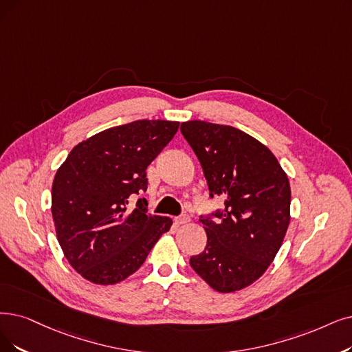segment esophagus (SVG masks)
<instances>
[{
    "mask_svg": "<svg viewBox=\"0 0 352 352\" xmlns=\"http://www.w3.org/2000/svg\"><path fill=\"white\" fill-rule=\"evenodd\" d=\"M189 222V217L188 215H182V217H176L175 218V223L176 225H184V223H188Z\"/></svg>",
    "mask_w": 352,
    "mask_h": 352,
    "instance_id": "34e87169",
    "label": "esophagus"
}]
</instances>
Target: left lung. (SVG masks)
I'll return each mask as SVG.
<instances>
[{
  "instance_id": "left-lung-1",
  "label": "left lung",
  "mask_w": 352,
  "mask_h": 352,
  "mask_svg": "<svg viewBox=\"0 0 352 352\" xmlns=\"http://www.w3.org/2000/svg\"><path fill=\"white\" fill-rule=\"evenodd\" d=\"M180 131L202 166L209 196L225 205L201 217L208 243L189 263L214 290H241L269 269L285 240L287 175L269 148L231 125L195 120L182 122Z\"/></svg>"
}]
</instances>
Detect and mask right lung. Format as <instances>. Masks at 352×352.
<instances>
[{
  "label": "right lung",
  "mask_w": 352,
  "mask_h": 352,
  "mask_svg": "<svg viewBox=\"0 0 352 352\" xmlns=\"http://www.w3.org/2000/svg\"><path fill=\"white\" fill-rule=\"evenodd\" d=\"M179 122L138 120L104 130L69 153L52 186V217L69 264L95 285H116L137 272L172 219L147 214V166Z\"/></svg>",
  "instance_id": "1"
}]
</instances>
